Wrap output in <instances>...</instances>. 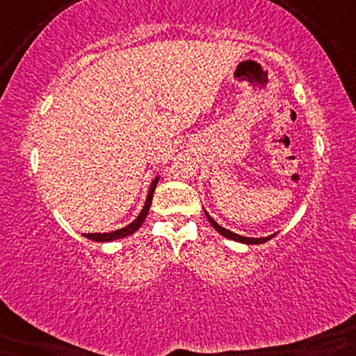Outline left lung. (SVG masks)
<instances>
[{"mask_svg":"<svg viewBox=\"0 0 356 356\" xmlns=\"http://www.w3.org/2000/svg\"><path fill=\"white\" fill-rule=\"evenodd\" d=\"M204 212H206V217H207V220L211 222V225L216 228V230L220 233L222 236H225V238H228V240H233V241H238V243H243V245H262V243H266L267 240H270V238H274L277 233H274V235H269V236H264V238H250V236H241V235H238V233H233V232H230V230H227L225 227H222V225H218V223L213 220V218L209 216L207 213V211L206 209H204Z\"/></svg>","mask_w":356,"mask_h":356,"instance_id":"1","label":"left lung"}]
</instances>
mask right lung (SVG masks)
<instances>
[{
  "label": "right lung",
  "instance_id": "obj_1",
  "mask_svg": "<svg viewBox=\"0 0 356 356\" xmlns=\"http://www.w3.org/2000/svg\"><path fill=\"white\" fill-rule=\"evenodd\" d=\"M160 179V175H157L152 179V183H150L149 186V193H147V197H145V202H144V207L143 211L139 212V216L134 218L133 222L129 223V225H126L123 228H118V230L115 232H105V233H84L86 238H89L92 241H100V243H105V241H115V240H120V238H124V236H129L133 235V233L138 230V228L143 225L145 217H147L149 213V209H150V204H152V197H154V191H155V186H157Z\"/></svg>",
  "mask_w": 356,
  "mask_h": 356
}]
</instances>
